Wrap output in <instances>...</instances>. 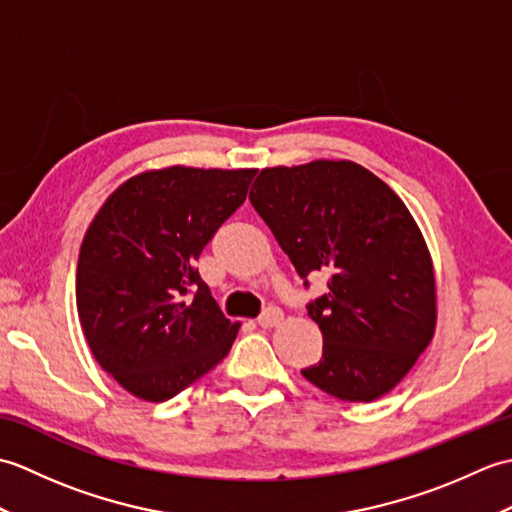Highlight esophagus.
Instances as JSON below:
<instances>
[{"label": "esophagus", "instance_id": "esophagus-1", "mask_svg": "<svg viewBox=\"0 0 512 512\" xmlns=\"http://www.w3.org/2000/svg\"><path fill=\"white\" fill-rule=\"evenodd\" d=\"M257 321L262 328H277V325L284 321V312H281L279 308H268Z\"/></svg>", "mask_w": 512, "mask_h": 512}]
</instances>
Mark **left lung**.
<instances>
[{
	"label": "left lung",
	"instance_id": "obj_1",
	"mask_svg": "<svg viewBox=\"0 0 512 512\" xmlns=\"http://www.w3.org/2000/svg\"><path fill=\"white\" fill-rule=\"evenodd\" d=\"M248 200L301 277H330L308 306L323 358L303 378L345 402L385 396L438 321L433 259L405 202L352 160L266 167Z\"/></svg>",
	"mask_w": 512,
	"mask_h": 512
}]
</instances>
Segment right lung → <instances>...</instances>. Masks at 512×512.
Wrapping results in <instances>:
<instances>
[{"mask_svg":"<svg viewBox=\"0 0 512 512\" xmlns=\"http://www.w3.org/2000/svg\"><path fill=\"white\" fill-rule=\"evenodd\" d=\"M255 173L149 169L94 215L76 266V310L96 361L136 398H173L231 350L239 323L224 317L193 264Z\"/></svg>","mask_w":512,"mask_h":512,"instance_id":"right-lung-1","label":"right lung"}]
</instances>
